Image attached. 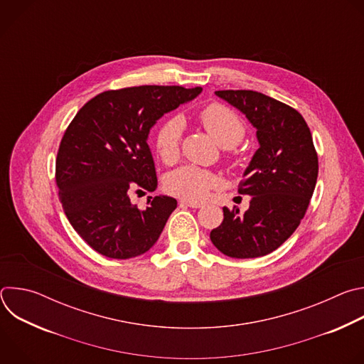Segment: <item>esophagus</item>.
Instances as JSON below:
<instances>
[{
	"label": "esophagus",
	"instance_id": "esophagus-1",
	"mask_svg": "<svg viewBox=\"0 0 364 364\" xmlns=\"http://www.w3.org/2000/svg\"><path fill=\"white\" fill-rule=\"evenodd\" d=\"M181 205H187V207H191V209H200V207L203 205L201 203H197V201H190V200H181L180 201Z\"/></svg>",
	"mask_w": 364,
	"mask_h": 364
}]
</instances>
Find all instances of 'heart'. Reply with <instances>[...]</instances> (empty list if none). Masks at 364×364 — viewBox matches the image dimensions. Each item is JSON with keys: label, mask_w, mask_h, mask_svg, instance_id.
Instances as JSON below:
<instances>
[{"label": "heart", "mask_w": 364, "mask_h": 364, "mask_svg": "<svg viewBox=\"0 0 364 364\" xmlns=\"http://www.w3.org/2000/svg\"><path fill=\"white\" fill-rule=\"evenodd\" d=\"M198 121L219 145L232 148L237 145L245 134L243 119L223 103H209L198 112ZM184 132V121L178 115H173L160 122L154 132V146L160 160L171 166L180 157L181 139ZM220 186V178L209 171L196 166H181L164 178V188L168 194L183 200L200 201L212 190Z\"/></svg>", "instance_id": "heart-1"}]
</instances>
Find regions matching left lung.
<instances>
[{
  "label": "left lung",
  "instance_id": "left-lung-1",
  "mask_svg": "<svg viewBox=\"0 0 364 364\" xmlns=\"http://www.w3.org/2000/svg\"><path fill=\"white\" fill-rule=\"evenodd\" d=\"M216 95L242 111L257 129L259 146L239 194L250 196L240 213L223 207V222L210 232L226 256L246 259L278 249L299 226L313 197L318 157L302 115L271 96L255 90H218Z\"/></svg>",
  "mask_w": 364,
  "mask_h": 364
}]
</instances>
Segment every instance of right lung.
<instances>
[{"label":"right lung","instance_id":"1","mask_svg":"<svg viewBox=\"0 0 364 364\" xmlns=\"http://www.w3.org/2000/svg\"><path fill=\"white\" fill-rule=\"evenodd\" d=\"M200 92L155 85L105 90L66 128L56 159L59 200L73 229L97 253L129 259L159 240L177 200L155 196L138 209L129 194L157 188L146 144L151 127Z\"/></svg>","mask_w":364,"mask_h":364}]
</instances>
